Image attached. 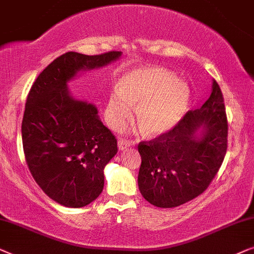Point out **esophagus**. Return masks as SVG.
<instances>
[{
  "label": "esophagus",
  "mask_w": 254,
  "mask_h": 254,
  "mask_svg": "<svg viewBox=\"0 0 254 254\" xmlns=\"http://www.w3.org/2000/svg\"><path fill=\"white\" fill-rule=\"evenodd\" d=\"M130 141L129 140H127V139H123V138H122V139H120L118 140V148H120V151H124V150H127V147L130 146Z\"/></svg>",
  "instance_id": "obj_1"
}]
</instances>
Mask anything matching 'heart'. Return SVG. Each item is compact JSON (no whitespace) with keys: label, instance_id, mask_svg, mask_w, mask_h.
Instances as JSON below:
<instances>
[{"label":"heart","instance_id":"obj_1","mask_svg":"<svg viewBox=\"0 0 254 254\" xmlns=\"http://www.w3.org/2000/svg\"><path fill=\"white\" fill-rule=\"evenodd\" d=\"M190 90L175 73L159 66L134 68L122 75L110 93L104 118L111 129L120 130L134 116L148 136L162 134L177 125L187 111Z\"/></svg>","mask_w":254,"mask_h":254}]
</instances>
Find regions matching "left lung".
I'll return each mask as SVG.
<instances>
[{
    "instance_id": "left-lung-1",
    "label": "left lung",
    "mask_w": 254,
    "mask_h": 254,
    "mask_svg": "<svg viewBox=\"0 0 254 254\" xmlns=\"http://www.w3.org/2000/svg\"><path fill=\"white\" fill-rule=\"evenodd\" d=\"M228 148V120L218 83L200 109L189 110L166 133L140 141L138 187L159 208H174L201 195L217 174Z\"/></svg>"
}]
</instances>
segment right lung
I'll return each mask as SVG.
<instances>
[{"instance_id":"right-lung-1","label":"right lung","mask_w":254,"mask_h":254,"mask_svg":"<svg viewBox=\"0 0 254 254\" xmlns=\"http://www.w3.org/2000/svg\"><path fill=\"white\" fill-rule=\"evenodd\" d=\"M122 52L86 56L67 52L39 74L25 103L22 140L33 179L57 203L81 208L99 197L104 167L117 153V140L97 108L70 95L68 82L82 70L100 68Z\"/></svg>"}]
</instances>
